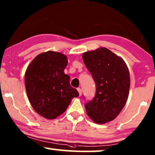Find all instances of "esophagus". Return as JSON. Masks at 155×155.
Masks as SVG:
<instances>
[{"label":"esophagus","mask_w":155,"mask_h":155,"mask_svg":"<svg viewBox=\"0 0 155 155\" xmlns=\"http://www.w3.org/2000/svg\"><path fill=\"white\" fill-rule=\"evenodd\" d=\"M78 92H79V94H80V96H81L82 95V89H80V88H78Z\"/></svg>","instance_id":"34e87169"}]
</instances>
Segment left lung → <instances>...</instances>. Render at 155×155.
Here are the masks:
<instances>
[{"instance_id":"8db88e82","label":"left lung","mask_w":155,"mask_h":155,"mask_svg":"<svg viewBox=\"0 0 155 155\" xmlns=\"http://www.w3.org/2000/svg\"><path fill=\"white\" fill-rule=\"evenodd\" d=\"M82 59L96 84L94 98L84 104L87 115L97 124L113 120L129 96L130 76L127 64L105 48L84 52Z\"/></svg>"}]
</instances>
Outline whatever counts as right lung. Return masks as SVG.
<instances>
[{
    "label": "right lung",
    "mask_w": 155,
    "mask_h": 155,
    "mask_svg": "<svg viewBox=\"0 0 155 155\" xmlns=\"http://www.w3.org/2000/svg\"><path fill=\"white\" fill-rule=\"evenodd\" d=\"M67 64L66 56L48 51L38 55L26 69L24 81L29 101L36 113L48 120L61 115L79 96L64 72Z\"/></svg>",
    "instance_id": "1"
}]
</instances>
